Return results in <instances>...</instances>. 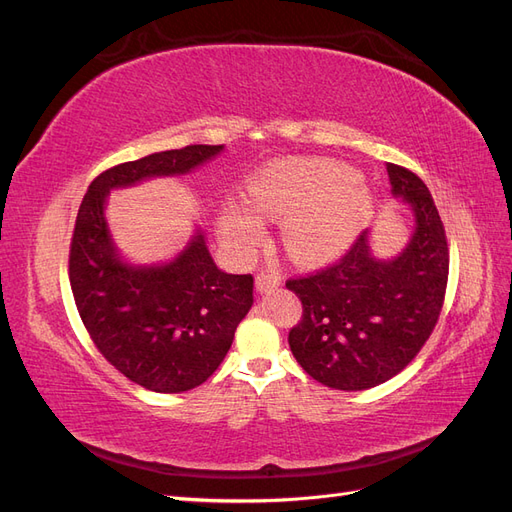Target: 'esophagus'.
I'll use <instances>...</instances> for the list:
<instances>
[{
	"label": "esophagus",
	"instance_id": "34e87169",
	"mask_svg": "<svg viewBox=\"0 0 512 512\" xmlns=\"http://www.w3.org/2000/svg\"><path fill=\"white\" fill-rule=\"evenodd\" d=\"M280 284H282V280L277 275H273V273H258L256 275V290L260 294H267V292L275 290Z\"/></svg>",
	"mask_w": 512,
	"mask_h": 512
}]
</instances>
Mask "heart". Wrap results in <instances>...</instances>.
Masks as SVG:
<instances>
[{
    "mask_svg": "<svg viewBox=\"0 0 512 512\" xmlns=\"http://www.w3.org/2000/svg\"><path fill=\"white\" fill-rule=\"evenodd\" d=\"M247 203L267 218H284L286 252L303 265L342 254L374 213V194L352 168L312 158L260 168L247 181ZM220 230L239 254H247L262 235V222L250 209L226 205Z\"/></svg>",
    "mask_w": 512,
    "mask_h": 512,
    "instance_id": "b5f03b06",
    "label": "heart"
}]
</instances>
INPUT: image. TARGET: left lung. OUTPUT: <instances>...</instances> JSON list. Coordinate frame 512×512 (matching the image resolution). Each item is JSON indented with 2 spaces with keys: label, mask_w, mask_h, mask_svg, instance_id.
<instances>
[{
  "label": "left lung",
  "mask_w": 512,
  "mask_h": 512,
  "mask_svg": "<svg viewBox=\"0 0 512 512\" xmlns=\"http://www.w3.org/2000/svg\"><path fill=\"white\" fill-rule=\"evenodd\" d=\"M386 170L393 196L414 218L404 250L378 258L365 230L335 265L286 282L303 303L288 333L294 359L337 391H365L397 376L429 339L444 303L448 245L438 209L412 170Z\"/></svg>",
  "instance_id": "obj_1"
}]
</instances>
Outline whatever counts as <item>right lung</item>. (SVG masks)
<instances>
[{"label": "right lung", "mask_w": 512, "mask_h": 512, "mask_svg": "<svg viewBox=\"0 0 512 512\" xmlns=\"http://www.w3.org/2000/svg\"><path fill=\"white\" fill-rule=\"evenodd\" d=\"M222 151L190 145L108 168L91 181L76 215L70 286L83 324L104 359L149 391H190L220 367L254 303V277L218 269L200 228L175 258L128 262L106 222L108 194L188 175Z\"/></svg>", "instance_id": "obj_1"}]
</instances>
